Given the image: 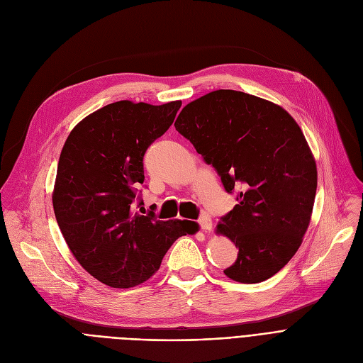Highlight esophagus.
<instances>
[{
	"label": "esophagus",
	"mask_w": 363,
	"mask_h": 363,
	"mask_svg": "<svg viewBox=\"0 0 363 363\" xmlns=\"http://www.w3.org/2000/svg\"><path fill=\"white\" fill-rule=\"evenodd\" d=\"M199 225H200V228H201L204 233H211L212 231V219L208 218V216H206V215L200 216Z\"/></svg>",
	"instance_id": "esophagus-1"
}]
</instances>
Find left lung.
<instances>
[{
    "mask_svg": "<svg viewBox=\"0 0 363 363\" xmlns=\"http://www.w3.org/2000/svg\"><path fill=\"white\" fill-rule=\"evenodd\" d=\"M175 128L226 193L240 186L216 230L238 249L225 275L242 284L274 277L298 250L316 194V163L300 126L271 101L219 89L186 104Z\"/></svg>",
    "mask_w": 363,
    "mask_h": 363,
    "instance_id": "1",
    "label": "left lung"
}]
</instances>
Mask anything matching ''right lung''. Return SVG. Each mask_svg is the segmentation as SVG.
<instances>
[{
    "label": "right lung",
    "mask_w": 363,
    "mask_h": 363,
    "mask_svg": "<svg viewBox=\"0 0 363 363\" xmlns=\"http://www.w3.org/2000/svg\"><path fill=\"white\" fill-rule=\"evenodd\" d=\"M181 101L162 106L118 101L73 128L62 150L52 194L57 223L82 268L113 289H129L155 275L189 220L141 215L138 186L144 155L174 123Z\"/></svg>",
    "instance_id": "right-lung-1"
}]
</instances>
